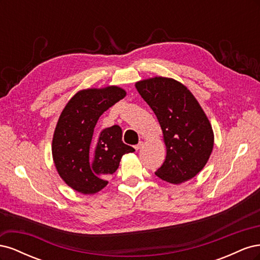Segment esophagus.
<instances>
[{"label": "esophagus", "mask_w": 260, "mask_h": 260, "mask_svg": "<svg viewBox=\"0 0 260 260\" xmlns=\"http://www.w3.org/2000/svg\"><path fill=\"white\" fill-rule=\"evenodd\" d=\"M143 146V141H140V142L135 146V148L137 149V151H138V149H140L141 147H142Z\"/></svg>", "instance_id": "esophagus-1"}]
</instances>
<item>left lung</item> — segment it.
I'll return each mask as SVG.
<instances>
[{
    "mask_svg": "<svg viewBox=\"0 0 260 260\" xmlns=\"http://www.w3.org/2000/svg\"><path fill=\"white\" fill-rule=\"evenodd\" d=\"M136 88L158 119L167 149L155 175L172 184L191 180L205 167L214 147L206 114L191 91L172 78H149Z\"/></svg>",
    "mask_w": 260,
    "mask_h": 260,
    "instance_id": "1",
    "label": "left lung"
}]
</instances>
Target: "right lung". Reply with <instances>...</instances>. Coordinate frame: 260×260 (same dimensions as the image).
Returning <instances> with one entry per match:
<instances>
[{
    "label": "right lung",
    "mask_w": 260,
    "mask_h": 260,
    "mask_svg": "<svg viewBox=\"0 0 260 260\" xmlns=\"http://www.w3.org/2000/svg\"><path fill=\"white\" fill-rule=\"evenodd\" d=\"M119 86L85 89L69 100L58 118L52 141L54 165L75 191L95 194L104 188L124 154L135 148L122 142L119 125L95 132L100 116L125 96Z\"/></svg>",
    "instance_id": "1"
}]
</instances>
